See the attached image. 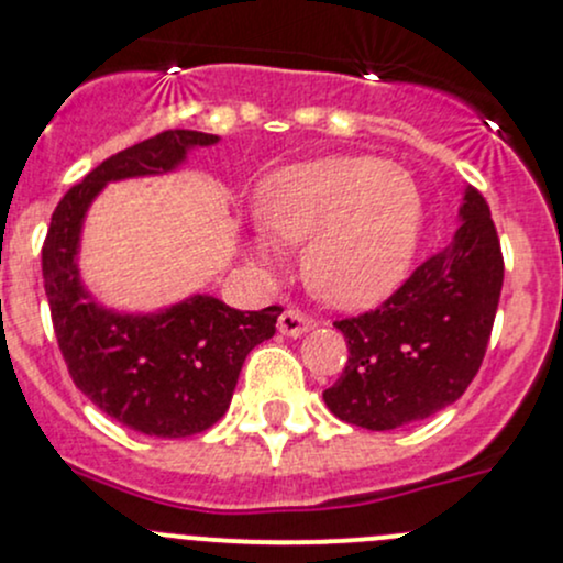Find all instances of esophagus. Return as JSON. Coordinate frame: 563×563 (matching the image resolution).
Returning a JSON list of instances; mask_svg holds the SVG:
<instances>
[{
    "mask_svg": "<svg viewBox=\"0 0 563 563\" xmlns=\"http://www.w3.org/2000/svg\"><path fill=\"white\" fill-rule=\"evenodd\" d=\"M277 329H280V333H286V336H301V333L312 329V320L299 310H286L280 314V320H277Z\"/></svg>",
    "mask_w": 563,
    "mask_h": 563,
    "instance_id": "obj_1",
    "label": "esophagus"
}]
</instances>
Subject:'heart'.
Instances as JSON below:
<instances>
[{
	"label": "heart",
	"mask_w": 563,
	"mask_h": 563,
	"mask_svg": "<svg viewBox=\"0 0 563 563\" xmlns=\"http://www.w3.org/2000/svg\"><path fill=\"white\" fill-rule=\"evenodd\" d=\"M264 232L251 256L277 269L280 245H305L314 294L344 310L379 305L409 275L424 224V197L400 165L336 154L275 170L258 187Z\"/></svg>",
	"instance_id": "obj_1"
}]
</instances>
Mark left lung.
I'll return each instance as SVG.
<instances>
[{
  "label": "left lung",
  "instance_id": "1",
  "mask_svg": "<svg viewBox=\"0 0 563 563\" xmlns=\"http://www.w3.org/2000/svg\"><path fill=\"white\" fill-rule=\"evenodd\" d=\"M460 221L452 243L419 264L385 305L333 323L350 357L323 400L342 422L404 428L452 406L478 374L505 264L478 189H465Z\"/></svg>",
  "mask_w": 563,
  "mask_h": 563
}]
</instances>
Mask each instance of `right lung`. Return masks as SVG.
Masks as SVG:
<instances>
[{
  "mask_svg": "<svg viewBox=\"0 0 563 563\" xmlns=\"http://www.w3.org/2000/svg\"><path fill=\"white\" fill-rule=\"evenodd\" d=\"M219 135L165 131L111 154L55 208L42 245L53 329L74 385L111 419L144 435L187 438L224 417L245 355L275 336L280 307L240 312L195 294L165 310L133 314L98 305L79 277L88 208L109 181L176 170Z\"/></svg>",
  "mask_w": 563,
  "mask_h": 563,
  "instance_id": "add662e5",
  "label": "right lung"
}]
</instances>
